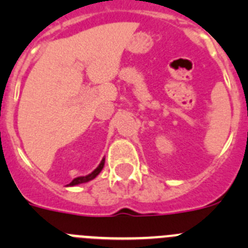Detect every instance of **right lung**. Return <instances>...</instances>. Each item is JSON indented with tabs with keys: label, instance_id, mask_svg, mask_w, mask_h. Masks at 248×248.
<instances>
[{
	"label": "right lung",
	"instance_id": "obj_1",
	"mask_svg": "<svg viewBox=\"0 0 248 248\" xmlns=\"http://www.w3.org/2000/svg\"><path fill=\"white\" fill-rule=\"evenodd\" d=\"M104 166H105V158H102L101 163H100L99 167H97V168L95 169V170L91 171L90 174H88V175H85V177H78V178H75V179L73 180V182H71L70 184L66 185V186H74V185H79V184H82V183L90 182V180H93V178H96L97 175H99L100 171H101L102 168H104Z\"/></svg>",
	"mask_w": 248,
	"mask_h": 248
}]
</instances>
